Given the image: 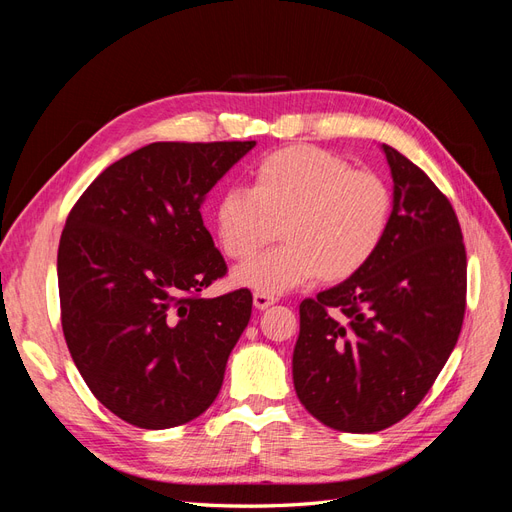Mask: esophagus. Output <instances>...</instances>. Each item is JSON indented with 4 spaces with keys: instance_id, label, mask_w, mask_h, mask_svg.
Returning a JSON list of instances; mask_svg holds the SVG:
<instances>
[{
    "instance_id": "obj_1",
    "label": "esophagus",
    "mask_w": 512,
    "mask_h": 512,
    "mask_svg": "<svg viewBox=\"0 0 512 512\" xmlns=\"http://www.w3.org/2000/svg\"><path fill=\"white\" fill-rule=\"evenodd\" d=\"M277 299L273 294H265V292H254V307L256 309H267L269 305H273Z\"/></svg>"
}]
</instances>
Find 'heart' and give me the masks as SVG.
<instances>
[{"instance_id":"obj_1","label":"heart","mask_w":512,"mask_h":512,"mask_svg":"<svg viewBox=\"0 0 512 512\" xmlns=\"http://www.w3.org/2000/svg\"><path fill=\"white\" fill-rule=\"evenodd\" d=\"M393 220L391 185L371 170H354L324 149L275 151L256 168L254 185H228L215 226L230 258H252L280 224L286 241L239 267L235 280L282 294L316 280H346L380 250Z\"/></svg>"}]
</instances>
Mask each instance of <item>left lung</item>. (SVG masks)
Segmentation results:
<instances>
[{
  "label": "left lung",
  "instance_id": "1",
  "mask_svg": "<svg viewBox=\"0 0 512 512\" xmlns=\"http://www.w3.org/2000/svg\"><path fill=\"white\" fill-rule=\"evenodd\" d=\"M382 151L391 228L363 269L299 305L292 354L305 410L348 433L382 431L421 404L466 314V245L453 205L397 149Z\"/></svg>",
  "mask_w": 512,
  "mask_h": 512
}]
</instances>
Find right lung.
Instances as JSON below:
<instances>
[{
  "label": "right lung",
  "mask_w": 512,
  "mask_h": 512,
  "mask_svg": "<svg viewBox=\"0 0 512 512\" xmlns=\"http://www.w3.org/2000/svg\"><path fill=\"white\" fill-rule=\"evenodd\" d=\"M254 145L151 143L102 170L68 215L57 252L66 344L89 391L134 427L190 423L222 389L252 292L200 297L228 271L200 207Z\"/></svg>",
  "instance_id": "obj_1"
}]
</instances>
